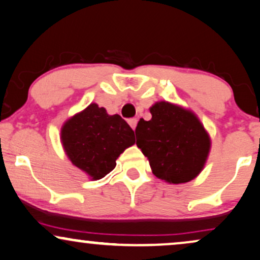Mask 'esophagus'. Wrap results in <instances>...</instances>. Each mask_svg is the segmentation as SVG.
Wrapping results in <instances>:
<instances>
[{"instance_id":"esophagus-1","label":"esophagus","mask_w":260,"mask_h":260,"mask_svg":"<svg viewBox=\"0 0 260 260\" xmlns=\"http://www.w3.org/2000/svg\"><path fill=\"white\" fill-rule=\"evenodd\" d=\"M128 123H129V126L132 127L133 129H136L137 123H138V120L134 119V117H132V119H128Z\"/></svg>"}]
</instances>
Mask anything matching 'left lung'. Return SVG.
Segmentation results:
<instances>
[{"mask_svg":"<svg viewBox=\"0 0 260 260\" xmlns=\"http://www.w3.org/2000/svg\"><path fill=\"white\" fill-rule=\"evenodd\" d=\"M152 119L136 128L137 146L148 158L154 176L179 184L200 174L208 157L210 140L191 112L161 101L151 107Z\"/></svg>","mask_w":260,"mask_h":260,"instance_id":"1","label":"left lung"}]
</instances>
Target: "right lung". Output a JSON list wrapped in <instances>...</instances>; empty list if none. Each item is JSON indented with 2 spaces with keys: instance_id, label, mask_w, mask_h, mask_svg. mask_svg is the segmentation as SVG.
Returning a JSON list of instances; mask_svg holds the SVG:
<instances>
[{
  "instance_id": "obj_1",
  "label": "right lung",
  "mask_w": 260,
  "mask_h": 260,
  "mask_svg": "<svg viewBox=\"0 0 260 260\" xmlns=\"http://www.w3.org/2000/svg\"><path fill=\"white\" fill-rule=\"evenodd\" d=\"M134 131L120 115H108L91 103L68 120L61 128V143L72 164L92 179L114 170L116 159L134 144Z\"/></svg>"
}]
</instances>
